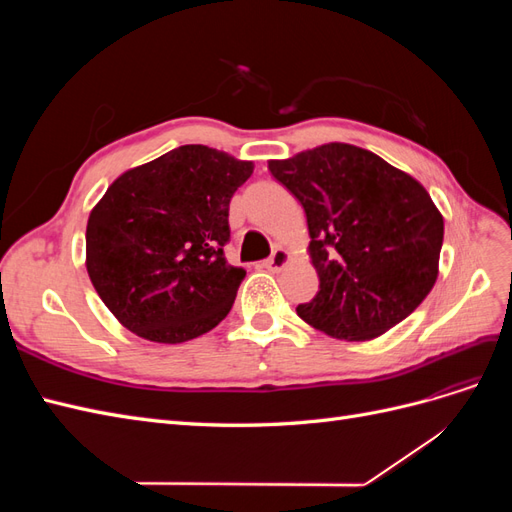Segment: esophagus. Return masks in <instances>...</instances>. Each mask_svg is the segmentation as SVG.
I'll return each instance as SVG.
<instances>
[{
  "instance_id": "34e87169",
  "label": "esophagus",
  "mask_w": 512,
  "mask_h": 512,
  "mask_svg": "<svg viewBox=\"0 0 512 512\" xmlns=\"http://www.w3.org/2000/svg\"><path fill=\"white\" fill-rule=\"evenodd\" d=\"M288 260H290V254L284 250V247H275L271 258L265 262V265H267L269 271L277 273V271H282L288 265Z\"/></svg>"
}]
</instances>
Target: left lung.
<instances>
[{"mask_svg": "<svg viewBox=\"0 0 512 512\" xmlns=\"http://www.w3.org/2000/svg\"><path fill=\"white\" fill-rule=\"evenodd\" d=\"M271 175L305 209L320 288L297 314L331 337L374 339L423 303L438 280L444 220L427 190L367 149L329 143Z\"/></svg>", "mask_w": 512, "mask_h": 512, "instance_id": "left-lung-1", "label": "left lung"}]
</instances>
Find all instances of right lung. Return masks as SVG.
<instances>
[{"instance_id": "right-lung-1", "label": "right lung", "mask_w": 512, "mask_h": 512, "mask_svg": "<svg viewBox=\"0 0 512 512\" xmlns=\"http://www.w3.org/2000/svg\"><path fill=\"white\" fill-rule=\"evenodd\" d=\"M254 173L205 145H183L108 185L87 222V273L138 337L181 344L228 316L245 271L226 262L228 207Z\"/></svg>"}]
</instances>
